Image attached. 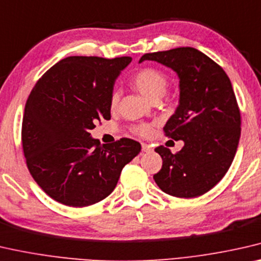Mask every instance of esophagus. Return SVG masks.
Returning a JSON list of instances; mask_svg holds the SVG:
<instances>
[{"mask_svg":"<svg viewBox=\"0 0 261 261\" xmlns=\"http://www.w3.org/2000/svg\"><path fill=\"white\" fill-rule=\"evenodd\" d=\"M142 151H143V152H150V151H152V146L149 145V144L143 143L142 144Z\"/></svg>","mask_w":261,"mask_h":261,"instance_id":"esophagus-1","label":"esophagus"}]
</instances>
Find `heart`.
Returning a JSON list of instances; mask_svg holds the SVG:
<instances>
[{
    "label": "heart",
    "instance_id": "b5f03b06",
    "mask_svg": "<svg viewBox=\"0 0 261 261\" xmlns=\"http://www.w3.org/2000/svg\"><path fill=\"white\" fill-rule=\"evenodd\" d=\"M131 85L143 97L152 102L153 99L161 98L168 88V77L164 72L159 71L154 68H143L136 72L131 79ZM119 96L117 92H114L110 98V108L115 110L118 106ZM135 132L139 136L150 135L151 127L145 124L135 126Z\"/></svg>",
    "mask_w": 261,
    "mask_h": 261
}]
</instances>
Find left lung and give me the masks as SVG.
Wrapping results in <instances>:
<instances>
[{
    "label": "left lung",
    "instance_id": "1",
    "mask_svg": "<svg viewBox=\"0 0 261 261\" xmlns=\"http://www.w3.org/2000/svg\"><path fill=\"white\" fill-rule=\"evenodd\" d=\"M144 61L158 62L179 79V104L164 131L184 146L177 153L155 147L163 166L153 179L170 196L199 197L223 179L238 149L242 120L231 81L215 61L190 46L145 54L139 63Z\"/></svg>",
    "mask_w": 261,
    "mask_h": 261
}]
</instances>
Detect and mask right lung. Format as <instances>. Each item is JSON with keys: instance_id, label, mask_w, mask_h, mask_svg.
Listing matches in <instances>:
<instances>
[{"instance_id": "right-lung-1", "label": "right lung", "mask_w": 261, "mask_h": 261, "mask_svg": "<svg viewBox=\"0 0 261 261\" xmlns=\"http://www.w3.org/2000/svg\"><path fill=\"white\" fill-rule=\"evenodd\" d=\"M131 60L70 56L31 90L22 122L23 152L34 180L58 203L84 207L103 200L141 152L132 139L100 145L90 135L97 120L111 118L115 82Z\"/></svg>"}]
</instances>
